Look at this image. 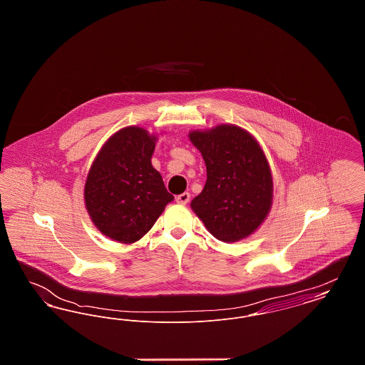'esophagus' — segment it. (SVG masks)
Instances as JSON below:
<instances>
[{
    "instance_id": "esophagus-1",
    "label": "esophagus",
    "mask_w": 365,
    "mask_h": 365,
    "mask_svg": "<svg viewBox=\"0 0 365 365\" xmlns=\"http://www.w3.org/2000/svg\"><path fill=\"white\" fill-rule=\"evenodd\" d=\"M190 201V194L189 192H182V194H179L178 197H176V202H179V204H187Z\"/></svg>"
}]
</instances>
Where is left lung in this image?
Here are the masks:
<instances>
[{"instance_id": "1", "label": "left lung", "mask_w": 365, "mask_h": 365, "mask_svg": "<svg viewBox=\"0 0 365 365\" xmlns=\"http://www.w3.org/2000/svg\"><path fill=\"white\" fill-rule=\"evenodd\" d=\"M189 137L207 165V183L191 208L223 242L249 237L272 204V176L260 145L231 124L192 131Z\"/></svg>"}]
</instances>
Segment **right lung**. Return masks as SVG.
<instances>
[{
    "label": "right lung",
    "instance_id": "obj_1",
    "mask_svg": "<svg viewBox=\"0 0 365 365\" xmlns=\"http://www.w3.org/2000/svg\"><path fill=\"white\" fill-rule=\"evenodd\" d=\"M155 142L146 130L125 127L106 140L87 175L88 215L115 241L140 240L174 200L152 165Z\"/></svg>",
    "mask_w": 365,
    "mask_h": 365
}]
</instances>
